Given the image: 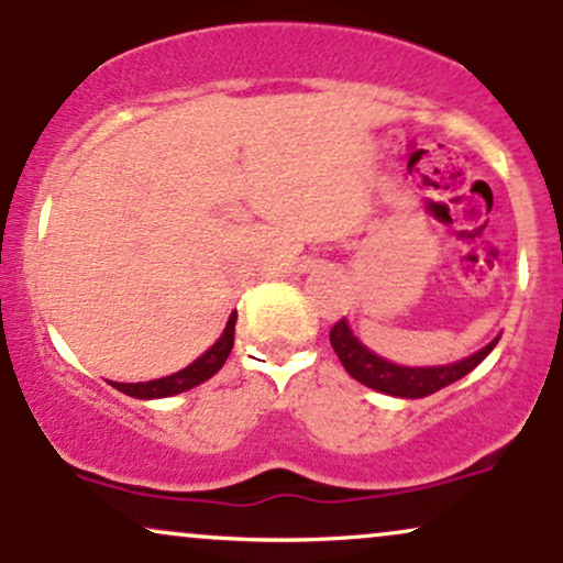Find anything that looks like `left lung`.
<instances>
[{"label":"left lung","instance_id":"1","mask_svg":"<svg viewBox=\"0 0 563 563\" xmlns=\"http://www.w3.org/2000/svg\"><path fill=\"white\" fill-rule=\"evenodd\" d=\"M500 339V335H497ZM497 339L489 341L487 346L474 352L471 357L461 360V363L452 365H434V367H405L394 365L389 360L373 354L365 344H360V339L349 331V322L339 320L331 328V346L339 354L341 365L346 367V373L360 384L371 386V389L391 394V397H405V399H421L429 397L444 386L455 384L457 378L468 376L476 365L493 352Z\"/></svg>","mask_w":563,"mask_h":563}]
</instances>
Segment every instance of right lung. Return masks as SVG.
Segmentation results:
<instances>
[{"mask_svg":"<svg viewBox=\"0 0 563 563\" xmlns=\"http://www.w3.org/2000/svg\"><path fill=\"white\" fill-rule=\"evenodd\" d=\"M235 320H238V312H232L217 344L211 346L209 352L200 354L196 363L183 367V371L172 373V376H166V378L145 380V384H115V380H111L113 389L124 391L134 399H161V397H172V394L187 391V389H192V386L203 384V380H209L211 376H214L219 367L224 365V360L230 357L232 344H235Z\"/></svg>","mask_w":563,"mask_h":563,"instance_id":"right-lung-1","label":"right lung"}]
</instances>
